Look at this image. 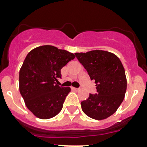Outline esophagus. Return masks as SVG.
<instances>
[{
    "label": "esophagus",
    "mask_w": 147,
    "mask_h": 147,
    "mask_svg": "<svg viewBox=\"0 0 147 147\" xmlns=\"http://www.w3.org/2000/svg\"><path fill=\"white\" fill-rule=\"evenodd\" d=\"M71 90H73V91H78V88H76L71 87Z\"/></svg>",
    "instance_id": "34e87169"
}]
</instances>
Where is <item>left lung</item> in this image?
<instances>
[{"label": "left lung", "mask_w": 147, "mask_h": 147, "mask_svg": "<svg viewBox=\"0 0 147 147\" xmlns=\"http://www.w3.org/2000/svg\"><path fill=\"white\" fill-rule=\"evenodd\" d=\"M76 58L94 80L96 94H89L81 102L87 116L104 120L116 112L125 96L127 78L121 60L114 53L104 50H92L75 53Z\"/></svg>", "instance_id": "1"}]
</instances>
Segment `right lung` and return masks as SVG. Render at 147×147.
I'll return each mask as SVG.
<instances>
[{"mask_svg":"<svg viewBox=\"0 0 147 147\" xmlns=\"http://www.w3.org/2000/svg\"><path fill=\"white\" fill-rule=\"evenodd\" d=\"M73 53L53 46H41L27 54L19 73V89L25 105L36 117L49 119L62 108L71 88L60 87L61 69L75 59Z\"/></svg>","mask_w":147,"mask_h":147,"instance_id":"obj_1","label":"right lung"}]
</instances>
